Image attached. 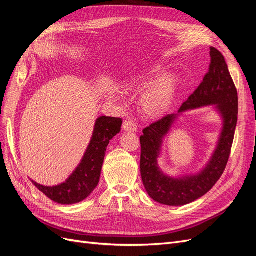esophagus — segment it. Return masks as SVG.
<instances>
[{
  "label": "esophagus",
  "mask_w": 256,
  "mask_h": 256,
  "mask_svg": "<svg viewBox=\"0 0 256 256\" xmlns=\"http://www.w3.org/2000/svg\"><path fill=\"white\" fill-rule=\"evenodd\" d=\"M136 129H138V126H136V124L134 120H124V124H122V130L124 131L134 132V131H136Z\"/></svg>",
  "instance_id": "obj_1"
}]
</instances>
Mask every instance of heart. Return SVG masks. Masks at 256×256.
<instances>
[{
  "label": "heart",
  "mask_w": 256,
  "mask_h": 256,
  "mask_svg": "<svg viewBox=\"0 0 256 256\" xmlns=\"http://www.w3.org/2000/svg\"><path fill=\"white\" fill-rule=\"evenodd\" d=\"M166 72L168 66L158 63L142 69L125 82V88L131 92L146 88L138 100V108L147 118H160L175 102L180 90V80L175 74H166Z\"/></svg>",
  "instance_id": "1"
}]
</instances>
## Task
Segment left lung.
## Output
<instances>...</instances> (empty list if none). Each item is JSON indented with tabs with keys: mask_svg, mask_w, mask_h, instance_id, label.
I'll use <instances>...</instances> for the list:
<instances>
[{
	"mask_svg": "<svg viewBox=\"0 0 256 256\" xmlns=\"http://www.w3.org/2000/svg\"><path fill=\"white\" fill-rule=\"evenodd\" d=\"M212 62L203 82L182 104L176 114H168L143 130L141 141V176L148 196L168 206L194 202L220 180L228 164L238 118V96L226 62L220 51L210 47ZM214 105L222 118V129L216 150L208 164L196 174L172 178L158 166L163 138L182 112Z\"/></svg>",
	"mask_w": 256,
	"mask_h": 256,
	"instance_id": "left-lung-1",
	"label": "left lung"
}]
</instances>
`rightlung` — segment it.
<instances>
[{
    "mask_svg": "<svg viewBox=\"0 0 256 256\" xmlns=\"http://www.w3.org/2000/svg\"><path fill=\"white\" fill-rule=\"evenodd\" d=\"M122 124V118L109 116H100L96 120L92 136L81 162L64 182L48 187L32 180L30 182L56 203L70 205L82 202L97 187L106 147L112 138L120 134Z\"/></svg>",
    "mask_w": 256,
    "mask_h": 256,
    "instance_id": "obj_1",
    "label": "right lung"
}]
</instances>
